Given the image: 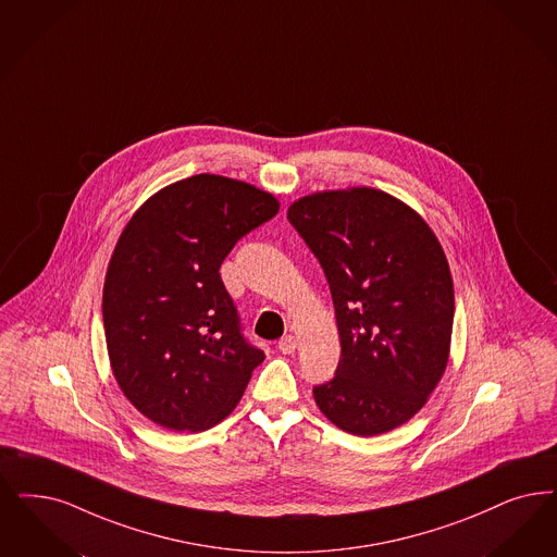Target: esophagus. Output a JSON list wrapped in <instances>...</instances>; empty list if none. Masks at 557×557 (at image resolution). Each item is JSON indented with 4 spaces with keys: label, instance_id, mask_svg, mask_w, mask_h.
<instances>
[{
    "label": "esophagus",
    "instance_id": "34e87169",
    "mask_svg": "<svg viewBox=\"0 0 557 557\" xmlns=\"http://www.w3.org/2000/svg\"><path fill=\"white\" fill-rule=\"evenodd\" d=\"M278 349L283 350L285 355H290V352H295V349H297V338H295L293 334H287V336H283V338L278 341Z\"/></svg>",
    "mask_w": 557,
    "mask_h": 557
}]
</instances>
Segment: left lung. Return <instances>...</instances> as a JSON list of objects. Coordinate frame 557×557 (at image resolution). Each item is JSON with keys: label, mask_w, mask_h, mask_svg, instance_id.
Listing matches in <instances>:
<instances>
[{"label": "left lung", "mask_w": 557, "mask_h": 557, "mask_svg": "<svg viewBox=\"0 0 557 557\" xmlns=\"http://www.w3.org/2000/svg\"><path fill=\"white\" fill-rule=\"evenodd\" d=\"M287 219L329 278L341 338L336 375L313 388L315 405L361 437L407 423L450 357L453 274L435 233L375 187L309 194Z\"/></svg>", "instance_id": "obj_1"}]
</instances>
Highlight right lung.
<instances>
[{
  "label": "right lung",
  "instance_id": "obj_1",
  "mask_svg": "<svg viewBox=\"0 0 557 557\" xmlns=\"http://www.w3.org/2000/svg\"><path fill=\"white\" fill-rule=\"evenodd\" d=\"M278 207L264 189L200 173L159 189L127 221L104 274V341L125 398L152 423L214 428L264 361L219 269Z\"/></svg>",
  "mask_w": 557,
  "mask_h": 557
}]
</instances>
